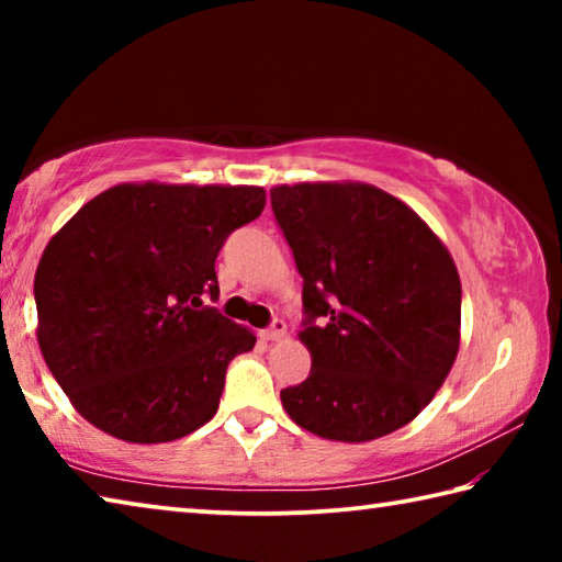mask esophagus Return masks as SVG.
<instances>
[{
	"instance_id": "obj_1",
	"label": "esophagus",
	"mask_w": 562,
	"mask_h": 562,
	"mask_svg": "<svg viewBox=\"0 0 562 562\" xmlns=\"http://www.w3.org/2000/svg\"><path fill=\"white\" fill-rule=\"evenodd\" d=\"M284 335H288V325H284V322H282L280 317H274L272 325H270L268 329H262V337L270 339V341H278V339H282Z\"/></svg>"
}]
</instances>
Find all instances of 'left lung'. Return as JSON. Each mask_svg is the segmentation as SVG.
<instances>
[{
    "label": "left lung",
    "mask_w": 562,
    "mask_h": 562,
    "mask_svg": "<svg viewBox=\"0 0 562 562\" xmlns=\"http://www.w3.org/2000/svg\"><path fill=\"white\" fill-rule=\"evenodd\" d=\"M302 274L310 376L280 392L302 429L361 443L402 429L459 355L461 280L443 243L398 198L367 183L270 190Z\"/></svg>",
    "instance_id": "8db88e82"
}]
</instances>
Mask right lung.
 Segmentation results:
<instances>
[{
    "label": "right lung",
    "mask_w": 562,
    "mask_h": 562,
    "mask_svg": "<svg viewBox=\"0 0 562 562\" xmlns=\"http://www.w3.org/2000/svg\"><path fill=\"white\" fill-rule=\"evenodd\" d=\"M255 186L121 183L56 233L34 278L40 347L76 412L131 443L211 422L227 364L255 347L205 294L227 235L262 213Z\"/></svg>",
    "instance_id": "1"
}]
</instances>
